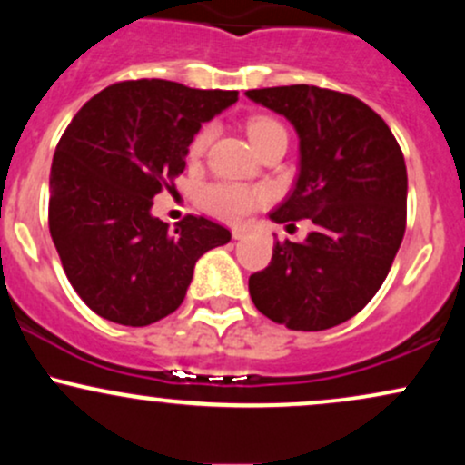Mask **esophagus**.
Instances as JSON below:
<instances>
[{
  "mask_svg": "<svg viewBox=\"0 0 465 465\" xmlns=\"http://www.w3.org/2000/svg\"><path fill=\"white\" fill-rule=\"evenodd\" d=\"M233 238H236V240H240V238H244V233H247V232H244V229H233Z\"/></svg>",
  "mask_w": 465,
  "mask_h": 465,
  "instance_id": "1",
  "label": "esophagus"
}]
</instances>
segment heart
Instances as JSON below:
<instances>
[{
    "instance_id": "b5f03b06",
    "label": "heart",
    "mask_w": 465,
    "mask_h": 465,
    "mask_svg": "<svg viewBox=\"0 0 465 465\" xmlns=\"http://www.w3.org/2000/svg\"><path fill=\"white\" fill-rule=\"evenodd\" d=\"M212 126L205 124L190 140L188 157L199 159L207 151L212 140ZM247 133L255 148L273 137L275 133H286L280 122L269 115H253L247 120ZM266 201V192L253 185L236 183V181H212L199 190V205L207 214L221 218L225 223H244Z\"/></svg>"
}]
</instances>
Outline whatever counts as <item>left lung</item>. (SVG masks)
<instances>
[{"instance_id":"obj_1","label":"left lung","mask_w":465,"mask_h":465,"mask_svg":"<svg viewBox=\"0 0 465 465\" xmlns=\"http://www.w3.org/2000/svg\"><path fill=\"white\" fill-rule=\"evenodd\" d=\"M300 135V177L275 223L311 218L303 242L273 244L249 295L271 322L317 332L370 303L407 227V165L387 122L362 100L314 84L249 89Z\"/></svg>"}]
</instances>
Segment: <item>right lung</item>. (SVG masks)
I'll return each instance as SVG.
<instances>
[{
  "mask_svg": "<svg viewBox=\"0 0 465 465\" xmlns=\"http://www.w3.org/2000/svg\"><path fill=\"white\" fill-rule=\"evenodd\" d=\"M236 100L173 80H124L69 122L52 162L47 223L69 284L95 314L133 328L168 317L196 260L232 240L205 216L188 214L173 232L151 207L183 173L201 122Z\"/></svg>",
  "mask_w": 465,
  "mask_h": 465,
  "instance_id": "obj_1",
  "label": "right lung"
}]
</instances>
